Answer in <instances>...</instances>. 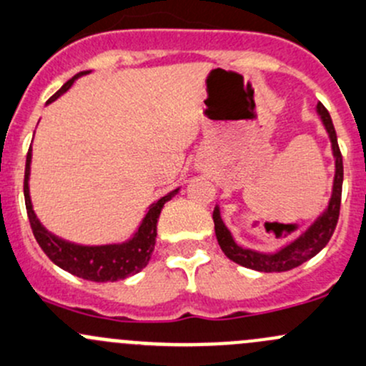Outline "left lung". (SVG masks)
<instances>
[{
  "instance_id": "obj_1",
  "label": "left lung",
  "mask_w": 366,
  "mask_h": 366,
  "mask_svg": "<svg viewBox=\"0 0 366 366\" xmlns=\"http://www.w3.org/2000/svg\"><path fill=\"white\" fill-rule=\"evenodd\" d=\"M317 114L321 117L322 124H325L326 132L330 134V142H332V151L335 156V179H333V191L332 198H330L328 207L325 209V212L319 215L317 219L309 226V229H305L298 238H295L293 242H290L287 245H284L280 251L267 254V252H257L252 249H245L242 245H238L233 240L232 233L226 228V224L222 222L221 212H219V207H215L212 219L215 226V237H217L219 245H221L222 252L234 261V263L242 264L245 268H251V270L264 272V274H270V272H287L293 270V268L300 267L302 263L309 261L310 257H314L315 254L321 252L326 247V244L332 238L333 232L337 228L338 222V214H340V198H342V182H344V163H342V154L338 149L337 142V133L333 128L332 117L330 112L325 109L322 103H317Z\"/></svg>"
}]
</instances>
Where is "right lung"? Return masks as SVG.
Here are the masks:
<instances>
[{
    "label": "right lung",
    "mask_w": 366,
    "mask_h": 366,
    "mask_svg": "<svg viewBox=\"0 0 366 366\" xmlns=\"http://www.w3.org/2000/svg\"><path fill=\"white\" fill-rule=\"evenodd\" d=\"M89 71L76 73L73 79L68 80L56 94L51 96L47 102L52 103L59 98L63 92H66L71 87L79 76L86 75ZM29 172H31V147L26 156V172H24V199H26V210H28L29 224L33 229L34 238H36L38 245L41 251L49 256V259L54 264H57L63 270L70 272L71 275L80 277V279L92 280V282H115V280L126 279V277L138 274L142 268L147 267L149 259H151L154 245H156V234H157V219H159L161 209L164 203L179 193V187L173 189L172 193L163 196L149 207L147 214L142 219L140 226H138L137 233L129 238L128 242L122 244H109V245H79L73 242H66L63 238L56 237L51 232L44 228L40 221H38L36 214H34L33 205H31L29 196Z\"/></svg>",
    "instance_id": "right-lung-1"
}]
</instances>
